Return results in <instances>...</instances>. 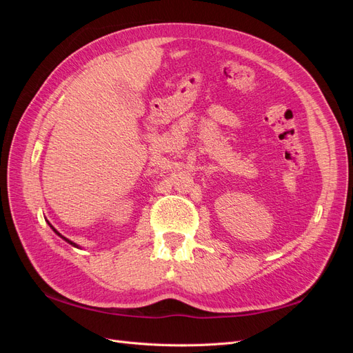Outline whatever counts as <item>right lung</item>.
I'll list each match as a JSON object with an SVG mask.
<instances>
[{
	"label": "right lung",
	"instance_id": "obj_1",
	"mask_svg": "<svg viewBox=\"0 0 353 353\" xmlns=\"http://www.w3.org/2000/svg\"><path fill=\"white\" fill-rule=\"evenodd\" d=\"M48 225H50V227H51V228H52V231H54V232H56V234H57V236H60V237H61V239H63V240H65V241H68V243H69V244H72V245H74V248H78V244H77V243H73V241H70V240H68V239H66V237H63V236H61V234H60V232H59V231H57V230H56V228H54V227H52V225H51V223H50V222H48Z\"/></svg>",
	"mask_w": 353,
	"mask_h": 353
}]
</instances>
